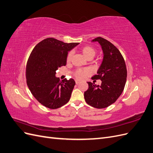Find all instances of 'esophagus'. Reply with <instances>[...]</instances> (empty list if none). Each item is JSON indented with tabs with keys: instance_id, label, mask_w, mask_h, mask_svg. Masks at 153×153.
<instances>
[{
	"instance_id": "34e87169",
	"label": "esophagus",
	"mask_w": 153,
	"mask_h": 153,
	"mask_svg": "<svg viewBox=\"0 0 153 153\" xmlns=\"http://www.w3.org/2000/svg\"><path fill=\"white\" fill-rule=\"evenodd\" d=\"M80 82V80H75V82H76V84H79Z\"/></svg>"
}]
</instances>
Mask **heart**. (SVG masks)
I'll return each instance as SVG.
<instances>
[{
  "instance_id": "b5f03b06",
  "label": "heart",
  "mask_w": 153,
  "mask_h": 153,
  "mask_svg": "<svg viewBox=\"0 0 153 153\" xmlns=\"http://www.w3.org/2000/svg\"><path fill=\"white\" fill-rule=\"evenodd\" d=\"M81 52L84 54V56L88 59H91L93 58L96 53V50L93 47H90V46H86V47H83L81 49ZM73 52L72 51H71V52H69L68 53L66 56V62L68 63L71 62L73 57ZM88 73H89V70H88L87 69L79 68L76 69V70L74 71V76H75L77 79H82V78H84L85 76L87 75Z\"/></svg>"
}]
</instances>
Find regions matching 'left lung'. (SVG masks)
<instances>
[{
  "instance_id": "obj_1",
  "label": "left lung",
  "mask_w": 153,
  "mask_h": 153,
  "mask_svg": "<svg viewBox=\"0 0 153 153\" xmlns=\"http://www.w3.org/2000/svg\"><path fill=\"white\" fill-rule=\"evenodd\" d=\"M103 52V59L97 74L92 79L101 80L100 85L87 82L88 89L84 92L87 104L96 108H104L115 103L121 96L126 84L127 70L124 59L119 50L110 41L98 37Z\"/></svg>"
}]
</instances>
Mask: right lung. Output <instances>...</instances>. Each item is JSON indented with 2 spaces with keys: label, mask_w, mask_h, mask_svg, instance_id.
Wrapping results in <instances>:
<instances>
[{
  "label": "right lung",
  "mask_w": 153,
  "mask_h": 153,
  "mask_svg": "<svg viewBox=\"0 0 153 153\" xmlns=\"http://www.w3.org/2000/svg\"><path fill=\"white\" fill-rule=\"evenodd\" d=\"M78 44L49 38L32 50L26 66L27 84L32 94L46 107L57 109L70 99L75 80L65 78L61 81L55 74L59 68L66 65L68 52Z\"/></svg>",
  "instance_id": "right-lung-1"
}]
</instances>
